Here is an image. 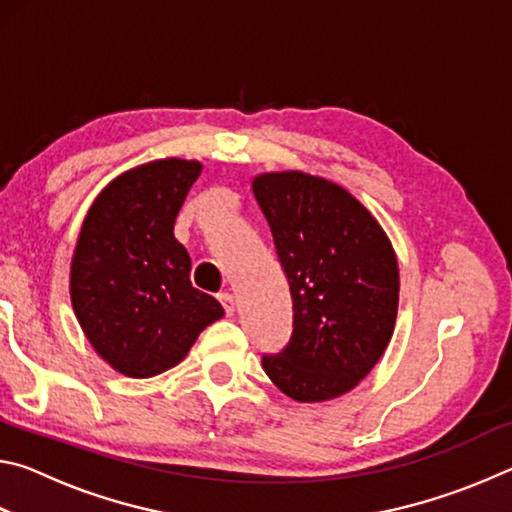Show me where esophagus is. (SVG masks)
Here are the masks:
<instances>
[{
    "label": "esophagus",
    "instance_id": "obj_1",
    "mask_svg": "<svg viewBox=\"0 0 512 512\" xmlns=\"http://www.w3.org/2000/svg\"><path fill=\"white\" fill-rule=\"evenodd\" d=\"M219 302L223 305L225 314L228 316L235 314V296H232V293H219Z\"/></svg>",
    "mask_w": 512,
    "mask_h": 512
}]
</instances>
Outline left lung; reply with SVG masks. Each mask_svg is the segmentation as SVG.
Here are the masks:
<instances>
[{
    "label": "left lung",
    "instance_id": "left-lung-1",
    "mask_svg": "<svg viewBox=\"0 0 512 512\" xmlns=\"http://www.w3.org/2000/svg\"><path fill=\"white\" fill-rule=\"evenodd\" d=\"M253 194L293 300L291 339L264 354V372L291 400H332L375 368L393 336L400 271L391 239L348 189L325 178L262 173Z\"/></svg>",
    "mask_w": 512,
    "mask_h": 512
}]
</instances>
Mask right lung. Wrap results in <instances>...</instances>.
<instances>
[{
    "instance_id": "right-lung-1",
    "label": "right lung",
    "mask_w": 512,
    "mask_h": 512,
    "mask_svg": "<svg viewBox=\"0 0 512 512\" xmlns=\"http://www.w3.org/2000/svg\"><path fill=\"white\" fill-rule=\"evenodd\" d=\"M201 169L167 158L121 173L81 225L69 273L74 314L99 357L126 377L173 368L223 316L219 300L192 287V259L173 237Z\"/></svg>"
}]
</instances>
